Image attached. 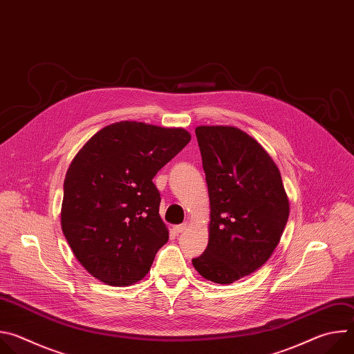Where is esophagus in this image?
<instances>
[{
	"instance_id": "1",
	"label": "esophagus",
	"mask_w": 354,
	"mask_h": 354,
	"mask_svg": "<svg viewBox=\"0 0 354 354\" xmlns=\"http://www.w3.org/2000/svg\"><path fill=\"white\" fill-rule=\"evenodd\" d=\"M186 228H187V223H183V224L175 225V227H174V231H175L176 234H180V232H183Z\"/></svg>"
}]
</instances>
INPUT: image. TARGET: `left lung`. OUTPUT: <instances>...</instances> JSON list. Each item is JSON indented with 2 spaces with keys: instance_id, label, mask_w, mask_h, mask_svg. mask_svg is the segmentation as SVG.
<instances>
[{
  "instance_id": "1",
  "label": "left lung",
  "mask_w": 354,
  "mask_h": 354,
  "mask_svg": "<svg viewBox=\"0 0 354 354\" xmlns=\"http://www.w3.org/2000/svg\"><path fill=\"white\" fill-rule=\"evenodd\" d=\"M210 197L209 245L192 261L206 280L230 284L262 268L280 242L290 205L265 148L231 126H198Z\"/></svg>"
}]
</instances>
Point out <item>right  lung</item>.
I'll return each mask as SVG.
<instances>
[{
  "label": "right lung",
  "instance_id": "1",
  "mask_svg": "<svg viewBox=\"0 0 354 354\" xmlns=\"http://www.w3.org/2000/svg\"><path fill=\"white\" fill-rule=\"evenodd\" d=\"M189 141L183 129L124 120L99 130L78 151L64 179L62 228L95 279L120 287L149 272L169 238L153 179Z\"/></svg>",
  "mask_w": 354,
  "mask_h": 354
}]
</instances>
